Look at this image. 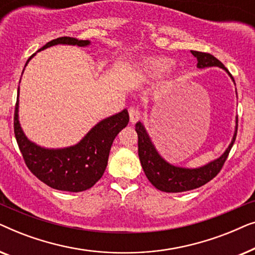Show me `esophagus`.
<instances>
[{
	"instance_id": "1",
	"label": "esophagus",
	"mask_w": 255,
	"mask_h": 255,
	"mask_svg": "<svg viewBox=\"0 0 255 255\" xmlns=\"http://www.w3.org/2000/svg\"><path fill=\"white\" fill-rule=\"evenodd\" d=\"M128 115H130L131 123H135L139 118L141 117V111L139 110L138 107H130L128 108Z\"/></svg>"
}]
</instances>
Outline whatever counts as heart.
<instances>
[{
	"mask_svg": "<svg viewBox=\"0 0 255 255\" xmlns=\"http://www.w3.org/2000/svg\"><path fill=\"white\" fill-rule=\"evenodd\" d=\"M173 61L166 57H152L142 62L146 74L149 76H159L172 67Z\"/></svg>",
	"mask_w": 255,
	"mask_h": 255,
	"instance_id": "b5f03b06",
	"label": "heart"
}]
</instances>
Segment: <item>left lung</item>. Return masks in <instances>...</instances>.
Here are the masks:
<instances>
[{"label":"left lung","instance_id":"left-lung-1","mask_svg":"<svg viewBox=\"0 0 255 255\" xmlns=\"http://www.w3.org/2000/svg\"><path fill=\"white\" fill-rule=\"evenodd\" d=\"M191 54L197 59L198 68L219 67L224 69L232 79V81L235 82V79L225 68V66L212 54L198 51H191ZM135 131L138 134L139 160H140L141 167L149 182L156 189L165 191V193H182V191L193 190L204 186L221 172L222 167L231 151L233 142L236 140L237 131H238V117L236 118V128L232 140L225 152L219 158L212 160L207 165L198 167V168H186V167L174 166L172 163L167 162L156 151L154 144L152 142L141 122H138L135 124Z\"/></svg>","mask_w":255,"mask_h":255}]
</instances>
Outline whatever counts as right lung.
<instances>
[{"instance_id": "obj_1", "label": "right lung", "mask_w": 255, "mask_h": 255, "mask_svg": "<svg viewBox=\"0 0 255 255\" xmlns=\"http://www.w3.org/2000/svg\"><path fill=\"white\" fill-rule=\"evenodd\" d=\"M59 44L86 47L90 45V40L60 37L48 41L37 52ZM34 55L36 53L27 59L25 67ZM18 108L19 101L17 97L13 131L27 168L48 187L71 193L89 189L102 177L108 165L111 145L116 135L128 124V113L124 109L99 122L78 144L64 148H45L27 139L19 124Z\"/></svg>"}]
</instances>
